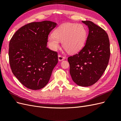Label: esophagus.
Here are the masks:
<instances>
[{
  "mask_svg": "<svg viewBox=\"0 0 121 121\" xmlns=\"http://www.w3.org/2000/svg\"><path fill=\"white\" fill-rule=\"evenodd\" d=\"M65 56H63L61 54H59L58 56V60L59 61H61V60H63L65 59Z\"/></svg>",
  "mask_w": 121,
  "mask_h": 121,
  "instance_id": "esophagus-1",
  "label": "esophagus"
}]
</instances>
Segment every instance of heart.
Here are the masks:
<instances>
[{"instance_id": "obj_1", "label": "heart", "mask_w": 121, "mask_h": 121, "mask_svg": "<svg viewBox=\"0 0 121 121\" xmlns=\"http://www.w3.org/2000/svg\"><path fill=\"white\" fill-rule=\"evenodd\" d=\"M86 37L87 31L83 25L67 23L56 29L53 34L48 36V42L50 48L54 50L62 41L63 47L68 52L74 53L82 49Z\"/></svg>"}]
</instances>
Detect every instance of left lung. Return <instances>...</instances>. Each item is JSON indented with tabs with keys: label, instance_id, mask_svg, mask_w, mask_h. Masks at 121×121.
Wrapping results in <instances>:
<instances>
[{
	"label": "left lung",
	"instance_id": "obj_1",
	"mask_svg": "<svg viewBox=\"0 0 121 121\" xmlns=\"http://www.w3.org/2000/svg\"><path fill=\"white\" fill-rule=\"evenodd\" d=\"M82 22L89 28L86 44L78 53L69 57L68 60L73 81L79 86L87 87L97 82L107 69L110 44L103 29L90 21Z\"/></svg>",
	"mask_w": 121,
	"mask_h": 121
}]
</instances>
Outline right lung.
<instances>
[{"label":"right lung","instance_id":"obj_1","mask_svg":"<svg viewBox=\"0 0 121 121\" xmlns=\"http://www.w3.org/2000/svg\"><path fill=\"white\" fill-rule=\"evenodd\" d=\"M56 23L44 21L22 27L9 43V61L13 75L26 87L42 88L58 63V54L47 48L48 37Z\"/></svg>","mask_w":121,"mask_h":121}]
</instances>
